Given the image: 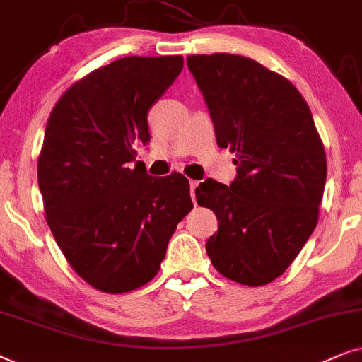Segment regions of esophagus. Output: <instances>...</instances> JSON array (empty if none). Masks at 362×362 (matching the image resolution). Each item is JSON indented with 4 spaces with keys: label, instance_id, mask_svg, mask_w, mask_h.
Segmentation results:
<instances>
[{
    "label": "esophagus",
    "instance_id": "esophagus-1",
    "mask_svg": "<svg viewBox=\"0 0 362 362\" xmlns=\"http://www.w3.org/2000/svg\"><path fill=\"white\" fill-rule=\"evenodd\" d=\"M199 187V182L197 180H190V194H192V200L195 202V189Z\"/></svg>",
    "mask_w": 362,
    "mask_h": 362
}]
</instances>
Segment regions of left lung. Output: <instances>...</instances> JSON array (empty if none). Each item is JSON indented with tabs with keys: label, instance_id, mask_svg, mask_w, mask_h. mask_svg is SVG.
I'll list each match as a JSON object with an SVG mask.
<instances>
[{
	"label": "left lung",
	"instance_id": "obj_1",
	"mask_svg": "<svg viewBox=\"0 0 362 362\" xmlns=\"http://www.w3.org/2000/svg\"><path fill=\"white\" fill-rule=\"evenodd\" d=\"M187 66L216 144L237 152L230 187L209 178L195 190L197 204L218 220L206 253L228 279L267 285L285 273L316 228L325 147L306 100L283 76L226 52L189 56Z\"/></svg>",
	"mask_w": 362,
	"mask_h": 362
}]
</instances>
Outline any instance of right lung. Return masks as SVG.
Wrapping results in <instances>:
<instances>
[{
	"label": "right lung",
	"mask_w": 362,
	"mask_h": 362,
	"mask_svg": "<svg viewBox=\"0 0 362 362\" xmlns=\"http://www.w3.org/2000/svg\"><path fill=\"white\" fill-rule=\"evenodd\" d=\"M184 67L182 56L122 57L72 84L47 119L37 182L47 225L72 269L95 290L151 281L178 221L192 210L182 173L151 177L134 142Z\"/></svg>",
	"instance_id": "right-lung-1"
}]
</instances>
